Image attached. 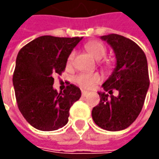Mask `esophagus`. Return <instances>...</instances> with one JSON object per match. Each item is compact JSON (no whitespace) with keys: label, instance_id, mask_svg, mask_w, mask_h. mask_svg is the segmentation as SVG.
<instances>
[{"label":"esophagus","instance_id":"34e87169","mask_svg":"<svg viewBox=\"0 0 159 159\" xmlns=\"http://www.w3.org/2000/svg\"><path fill=\"white\" fill-rule=\"evenodd\" d=\"M81 94H82V96H86V95H89V92L88 91H85V90H82L81 91Z\"/></svg>","mask_w":159,"mask_h":159}]
</instances>
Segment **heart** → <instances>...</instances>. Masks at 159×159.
Instances as JSON below:
<instances>
[{
	"label": "heart",
	"instance_id": "1",
	"mask_svg": "<svg viewBox=\"0 0 159 159\" xmlns=\"http://www.w3.org/2000/svg\"><path fill=\"white\" fill-rule=\"evenodd\" d=\"M86 49L88 52L95 58V60L100 61L106 56L107 49L100 41H90L86 44ZM75 53L71 52L67 58V65H70L74 57ZM101 76L97 72H82L78 74L74 78V81L80 87L83 89H91L95 86L96 83L100 82Z\"/></svg>",
	"mask_w": 159,
	"mask_h": 159
}]
</instances>
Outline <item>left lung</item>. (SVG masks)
I'll return each instance as SVG.
<instances>
[{"label":"left lung","instance_id":"8db88e82","mask_svg":"<svg viewBox=\"0 0 159 159\" xmlns=\"http://www.w3.org/2000/svg\"><path fill=\"white\" fill-rule=\"evenodd\" d=\"M112 48L116 67L102 84L105 92L119 91L114 97L98 92L100 102L93 108L92 118L98 126L107 131L127 128L137 119L150 87L148 63L143 49L130 39L119 34L100 37Z\"/></svg>","mask_w":159,"mask_h":159}]
</instances>
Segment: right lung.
<instances>
[{"label": "right lung", "mask_w": 159, "mask_h": 159, "mask_svg": "<svg viewBox=\"0 0 159 159\" xmlns=\"http://www.w3.org/2000/svg\"><path fill=\"white\" fill-rule=\"evenodd\" d=\"M82 39L40 36L17 54L13 74L16 99L22 115L34 128L54 131L67 124L69 110L81 91L70 84L58 93L53 88V76L61 75L69 55Z\"/></svg>", "instance_id": "1"}]
</instances>
